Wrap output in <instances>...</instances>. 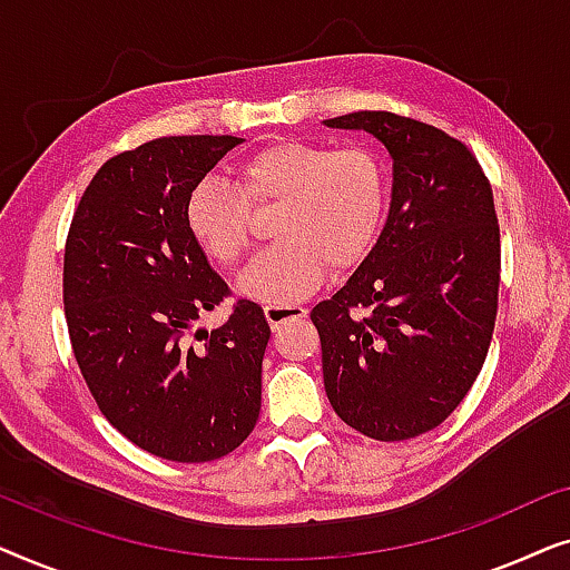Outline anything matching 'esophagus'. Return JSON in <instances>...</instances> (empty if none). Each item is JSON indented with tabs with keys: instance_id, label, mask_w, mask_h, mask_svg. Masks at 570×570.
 Instances as JSON below:
<instances>
[{
	"instance_id": "esophagus-1",
	"label": "esophagus",
	"mask_w": 570,
	"mask_h": 570,
	"mask_svg": "<svg viewBox=\"0 0 570 570\" xmlns=\"http://www.w3.org/2000/svg\"><path fill=\"white\" fill-rule=\"evenodd\" d=\"M308 311L301 306V303H275V306H264V316H267V322L272 330H277V326H283L285 322H293V318H303Z\"/></svg>"
}]
</instances>
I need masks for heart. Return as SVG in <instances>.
<instances>
[{"label":"heart","instance_id":"obj_1","mask_svg":"<svg viewBox=\"0 0 570 570\" xmlns=\"http://www.w3.org/2000/svg\"><path fill=\"white\" fill-rule=\"evenodd\" d=\"M233 176V184L205 178L194 186L186 225L217 267L236 269L254 244L252 209L277 205V240L238 283L246 298L267 306L314 293L326 267L353 269L384 225L389 168L368 145L277 139L238 160Z\"/></svg>","mask_w":570,"mask_h":570}]
</instances>
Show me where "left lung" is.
Masks as SVG:
<instances>
[{
	"instance_id": "obj_1",
	"label": "left lung",
	"mask_w": 570,
	"mask_h": 570,
	"mask_svg": "<svg viewBox=\"0 0 570 570\" xmlns=\"http://www.w3.org/2000/svg\"><path fill=\"white\" fill-rule=\"evenodd\" d=\"M326 127L365 129L394 158L376 246L311 322L324 389L357 433L407 441L459 407L488 357L501 285V228L485 170L462 139L392 111Z\"/></svg>"
}]
</instances>
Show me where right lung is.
Instances as JSON below:
<instances>
[{
	"label": "right lung",
	"instance_id": "add662e5",
	"mask_svg": "<svg viewBox=\"0 0 570 570\" xmlns=\"http://www.w3.org/2000/svg\"><path fill=\"white\" fill-rule=\"evenodd\" d=\"M240 137H160L106 160L65 246L75 361L116 431L168 462H213L254 431L269 324L236 301L220 330L191 334L230 295L186 225V199Z\"/></svg>",
	"mask_w": 570,
	"mask_h": 570
}]
</instances>
